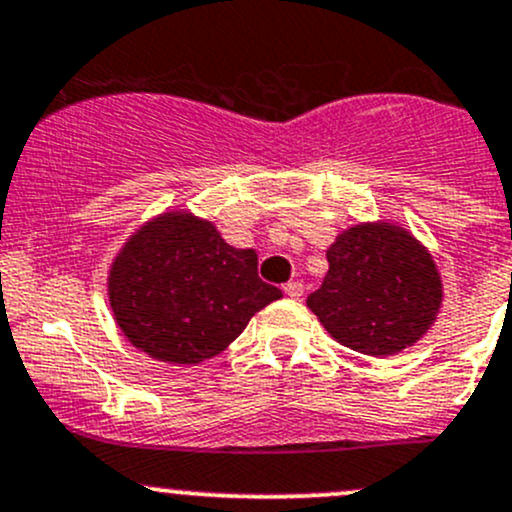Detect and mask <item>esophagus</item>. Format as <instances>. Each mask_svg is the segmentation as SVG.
I'll list each match as a JSON object with an SVG mask.
<instances>
[{"instance_id": "34e87169", "label": "esophagus", "mask_w": 512, "mask_h": 512, "mask_svg": "<svg viewBox=\"0 0 512 512\" xmlns=\"http://www.w3.org/2000/svg\"><path fill=\"white\" fill-rule=\"evenodd\" d=\"M283 291H286V295L288 298H300V295H303V283H298V281H291V283H286V286H283Z\"/></svg>"}]
</instances>
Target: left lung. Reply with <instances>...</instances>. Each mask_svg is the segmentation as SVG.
<instances>
[{
	"label": "left lung",
	"instance_id": "left-lung-1",
	"mask_svg": "<svg viewBox=\"0 0 512 512\" xmlns=\"http://www.w3.org/2000/svg\"><path fill=\"white\" fill-rule=\"evenodd\" d=\"M328 263L323 286L305 303L340 345L372 357L397 355L434 325L444 300L441 273L404 226H350L330 244Z\"/></svg>",
	"mask_w": 512,
	"mask_h": 512
}]
</instances>
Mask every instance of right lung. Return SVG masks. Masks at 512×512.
Segmentation results:
<instances>
[{"label": "right lung", "instance_id": "1", "mask_svg": "<svg viewBox=\"0 0 512 512\" xmlns=\"http://www.w3.org/2000/svg\"><path fill=\"white\" fill-rule=\"evenodd\" d=\"M254 249H234L192 212H162L123 244L108 271L120 333L145 355L197 365L231 345L273 300Z\"/></svg>", "mask_w": 512, "mask_h": 512}]
</instances>
